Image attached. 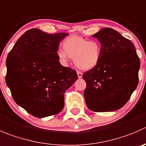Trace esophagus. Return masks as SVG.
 <instances>
[{"mask_svg": "<svg viewBox=\"0 0 146 146\" xmlns=\"http://www.w3.org/2000/svg\"><path fill=\"white\" fill-rule=\"evenodd\" d=\"M77 76H78L79 78H82V73L81 72H77Z\"/></svg>", "mask_w": 146, "mask_h": 146, "instance_id": "1", "label": "esophagus"}]
</instances>
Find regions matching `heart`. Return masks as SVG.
<instances>
[{
    "label": "heart",
    "mask_w": 146,
    "mask_h": 146,
    "mask_svg": "<svg viewBox=\"0 0 146 146\" xmlns=\"http://www.w3.org/2000/svg\"><path fill=\"white\" fill-rule=\"evenodd\" d=\"M63 50L56 51V56L61 63L66 64L72 58L77 68L90 70L99 64L102 53V46L96 40L90 41L79 36L66 37L62 42Z\"/></svg>",
    "instance_id": "b5f03b06"
}]
</instances>
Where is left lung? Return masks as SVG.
Listing matches in <instances>:
<instances>
[{
  "instance_id": "1",
  "label": "left lung",
  "mask_w": 146,
  "mask_h": 146,
  "mask_svg": "<svg viewBox=\"0 0 146 146\" xmlns=\"http://www.w3.org/2000/svg\"><path fill=\"white\" fill-rule=\"evenodd\" d=\"M92 36L102 44V53L99 64L82 75L86 105L93 112L117 110L138 86L140 59L133 43L117 31L103 28Z\"/></svg>"
}]
</instances>
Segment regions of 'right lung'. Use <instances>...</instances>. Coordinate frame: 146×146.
<instances>
[{
  "mask_svg": "<svg viewBox=\"0 0 146 146\" xmlns=\"http://www.w3.org/2000/svg\"><path fill=\"white\" fill-rule=\"evenodd\" d=\"M69 34L31 29L18 39L6 59V84L17 105L39 118L56 115L77 72L59 62L56 51Z\"/></svg>",
  "mask_w": 146,
  "mask_h": 146,
  "instance_id": "obj_1",
  "label": "right lung"
}]
</instances>
